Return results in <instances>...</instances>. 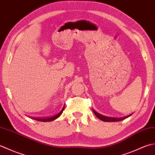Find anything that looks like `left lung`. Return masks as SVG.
<instances>
[{
	"label": "left lung",
	"instance_id": "8db88e82",
	"mask_svg": "<svg viewBox=\"0 0 155 155\" xmlns=\"http://www.w3.org/2000/svg\"><path fill=\"white\" fill-rule=\"evenodd\" d=\"M93 112L94 113V114H95L97 118L99 119H100L101 120H102L104 122H118V121H122L123 120H124L126 118H127L129 116L132 115V114L130 115H128L127 116H124V117H122V118H113V117H108V116H103L102 114H100L97 113V112H96L95 110H93Z\"/></svg>",
	"mask_w": 155,
	"mask_h": 155
}]
</instances>
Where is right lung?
<instances>
[{"instance_id": "1", "label": "right lung", "mask_w": 155, "mask_h": 155, "mask_svg": "<svg viewBox=\"0 0 155 155\" xmlns=\"http://www.w3.org/2000/svg\"><path fill=\"white\" fill-rule=\"evenodd\" d=\"M64 108H65V106H64V108H62V110H61V111H60V112L59 113H58V114H56V115H55V116H51V117H48V118H33V119H34V120H38V121H41V122H51V121H53V120H55V119H57L58 118L59 116L61 114H62V112H63V111H64Z\"/></svg>"}]
</instances>
